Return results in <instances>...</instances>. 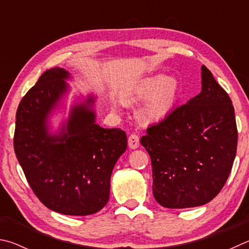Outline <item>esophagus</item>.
<instances>
[{"mask_svg":"<svg viewBox=\"0 0 249 249\" xmlns=\"http://www.w3.org/2000/svg\"><path fill=\"white\" fill-rule=\"evenodd\" d=\"M128 144L130 149H137L139 144H140V138H139L137 134H131V136L128 138Z\"/></svg>","mask_w":249,"mask_h":249,"instance_id":"obj_1","label":"esophagus"}]
</instances>
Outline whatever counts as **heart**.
<instances>
[{"mask_svg":"<svg viewBox=\"0 0 249 249\" xmlns=\"http://www.w3.org/2000/svg\"><path fill=\"white\" fill-rule=\"evenodd\" d=\"M179 97V84L175 77L156 74L143 78L125 94L128 103L145 99L139 109V117L144 122L159 124L171 116Z\"/></svg>","mask_w":249,"mask_h":249,"instance_id":"obj_1","label":"heart"}]
</instances>
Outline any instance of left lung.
Masks as SVG:
<instances>
[{"label":"left lung","mask_w":249,"mask_h":249,"mask_svg":"<svg viewBox=\"0 0 249 249\" xmlns=\"http://www.w3.org/2000/svg\"><path fill=\"white\" fill-rule=\"evenodd\" d=\"M201 93L149 125L141 144L150 154L153 195L160 206L206 204L223 188L237 149V127L229 94L202 65Z\"/></svg>","instance_id":"obj_1"}]
</instances>
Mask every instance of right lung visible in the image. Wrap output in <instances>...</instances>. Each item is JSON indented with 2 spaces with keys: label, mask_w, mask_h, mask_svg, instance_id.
<instances>
[{
  "label": "right lung",
  "mask_w": 249,
  "mask_h": 249,
  "mask_svg": "<svg viewBox=\"0 0 249 249\" xmlns=\"http://www.w3.org/2000/svg\"><path fill=\"white\" fill-rule=\"evenodd\" d=\"M69 77L62 68L47 70L26 93L16 111L14 150L30 188L48 209L89 215L108 202L112 169L128 140L121 129L95 124L94 97L72 108L60 134L48 133V115L67 91Z\"/></svg>",
  "instance_id": "add662e5"
}]
</instances>
